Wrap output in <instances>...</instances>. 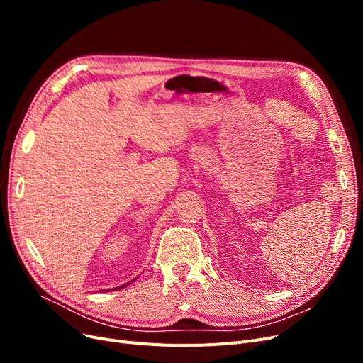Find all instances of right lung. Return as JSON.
Instances as JSON below:
<instances>
[{
    "mask_svg": "<svg viewBox=\"0 0 363 363\" xmlns=\"http://www.w3.org/2000/svg\"><path fill=\"white\" fill-rule=\"evenodd\" d=\"M136 279H138V277H136ZM136 279H133V280H131V281H135ZM131 281H130V283H131ZM130 283H125V284H123V286H118L116 289H121V288H125V286H128V284H130ZM113 289H115V288H113Z\"/></svg>",
    "mask_w": 363,
    "mask_h": 363,
    "instance_id": "1",
    "label": "right lung"
}]
</instances>
